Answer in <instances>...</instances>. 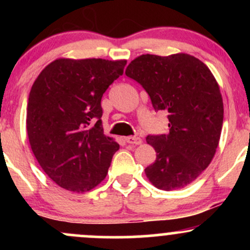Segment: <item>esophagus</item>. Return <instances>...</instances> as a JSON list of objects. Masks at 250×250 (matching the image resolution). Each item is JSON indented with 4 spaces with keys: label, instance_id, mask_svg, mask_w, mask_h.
<instances>
[{
    "label": "esophagus",
    "instance_id": "1",
    "mask_svg": "<svg viewBox=\"0 0 250 250\" xmlns=\"http://www.w3.org/2000/svg\"><path fill=\"white\" fill-rule=\"evenodd\" d=\"M125 142L130 143V145H141L142 140L139 136H128L125 137Z\"/></svg>",
    "mask_w": 250,
    "mask_h": 250
}]
</instances>
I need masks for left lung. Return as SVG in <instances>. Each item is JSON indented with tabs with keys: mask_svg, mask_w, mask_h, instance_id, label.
Masks as SVG:
<instances>
[{
	"mask_svg": "<svg viewBox=\"0 0 250 250\" xmlns=\"http://www.w3.org/2000/svg\"><path fill=\"white\" fill-rule=\"evenodd\" d=\"M125 75L142 85L155 111L168 113L167 134L148 135L156 160L145 173L156 188L176 190L208 167L219 146L223 102L209 68L188 54L139 56Z\"/></svg>",
	"mask_w": 250,
	"mask_h": 250,
	"instance_id": "left-lung-1",
	"label": "left lung"
}]
</instances>
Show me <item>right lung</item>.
Masks as SVG:
<instances>
[{
    "label": "right lung",
    "mask_w": 250,
    "mask_h": 250,
    "mask_svg": "<svg viewBox=\"0 0 250 250\" xmlns=\"http://www.w3.org/2000/svg\"><path fill=\"white\" fill-rule=\"evenodd\" d=\"M127 61L59 59L31 87L27 133L44 173L60 187L84 193L107 176L120 146L103 134L101 99Z\"/></svg>",
    "instance_id": "add662e5"
}]
</instances>
